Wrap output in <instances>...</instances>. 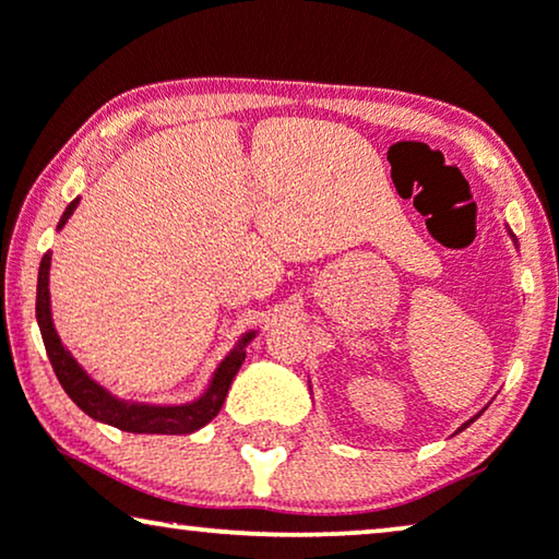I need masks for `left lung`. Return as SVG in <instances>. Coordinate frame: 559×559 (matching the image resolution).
Instances as JSON below:
<instances>
[{
	"label": "left lung",
	"mask_w": 559,
	"mask_h": 559,
	"mask_svg": "<svg viewBox=\"0 0 559 559\" xmlns=\"http://www.w3.org/2000/svg\"><path fill=\"white\" fill-rule=\"evenodd\" d=\"M509 236H511V241H514V247H519V243H516V236H514V234H511V231H509ZM484 409H486V407H484ZM484 409H480V412H484ZM480 412H478V415H476V417H471V419H468V423H463L461 427H457V430H455V435H457V432H463V430H465V427H468L471 423H476V419L480 417Z\"/></svg>",
	"instance_id": "obj_1"
}]
</instances>
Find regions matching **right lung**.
<instances>
[{"label":"right lung","mask_w":559,"mask_h":559,"mask_svg":"<svg viewBox=\"0 0 559 559\" xmlns=\"http://www.w3.org/2000/svg\"><path fill=\"white\" fill-rule=\"evenodd\" d=\"M79 198L71 201V205L60 216L58 231L66 226V221L73 216ZM37 325H40L45 350L52 364V371L66 389V394L86 412L88 417L106 423L111 427H119L124 432L136 435H190L209 425L213 417L221 412L228 386L241 369L243 358H247V346L251 338H257V331L243 333L239 343L228 350L224 361L216 366L213 377L209 381V389L193 402L186 404H147V402H127L114 396L109 389H104L98 381H94L83 371V366L71 356V350L63 346L60 335L52 325V310H50V251L43 257L40 272H37V302H35Z\"/></svg>","instance_id":"add662e5"}]
</instances>
